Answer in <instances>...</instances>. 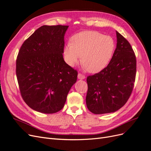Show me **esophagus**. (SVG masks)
<instances>
[{
    "label": "esophagus",
    "instance_id": "obj_1",
    "mask_svg": "<svg viewBox=\"0 0 151 151\" xmlns=\"http://www.w3.org/2000/svg\"><path fill=\"white\" fill-rule=\"evenodd\" d=\"M77 77H78L79 79H81V80H83L85 79V76H84L83 74H81V73H79L78 74V76H77Z\"/></svg>",
    "mask_w": 151,
    "mask_h": 151
}]
</instances>
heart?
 <instances>
[{"mask_svg": "<svg viewBox=\"0 0 151 151\" xmlns=\"http://www.w3.org/2000/svg\"><path fill=\"white\" fill-rule=\"evenodd\" d=\"M115 50V42L111 36L95 31H84L74 35L71 43L63 48L68 65L74 67L81 60L91 73L103 70L110 62Z\"/></svg>", "mask_w": 151, "mask_h": 151, "instance_id": "b5f03b06", "label": "heart"}]
</instances>
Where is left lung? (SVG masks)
Segmentation results:
<instances>
[{"label":"left lung","instance_id":"8db88e82","mask_svg":"<svg viewBox=\"0 0 151 151\" xmlns=\"http://www.w3.org/2000/svg\"><path fill=\"white\" fill-rule=\"evenodd\" d=\"M116 48L109 64L97 74L87 77L86 101L94 114L115 112L127 103L133 90L136 57L129 42L118 31Z\"/></svg>","mask_w":151,"mask_h":151}]
</instances>
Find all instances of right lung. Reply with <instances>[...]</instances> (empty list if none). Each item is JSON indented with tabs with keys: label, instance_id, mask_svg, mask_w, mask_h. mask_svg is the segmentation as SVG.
<instances>
[{
	"label": "right lung",
	"instance_id": "add662e5",
	"mask_svg": "<svg viewBox=\"0 0 151 151\" xmlns=\"http://www.w3.org/2000/svg\"><path fill=\"white\" fill-rule=\"evenodd\" d=\"M68 26H41L25 40L16 60L21 94L33 110L55 113L63 108L77 72L63 60Z\"/></svg>",
	"mask_w": 151,
	"mask_h": 151
}]
</instances>
